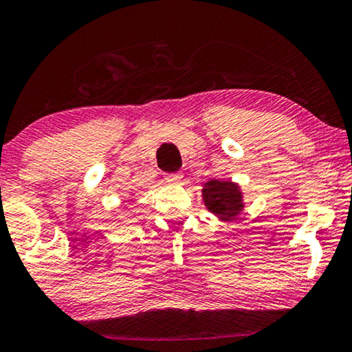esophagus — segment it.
Wrapping results in <instances>:
<instances>
[{
  "instance_id": "obj_1",
  "label": "esophagus",
  "mask_w": 352,
  "mask_h": 352,
  "mask_svg": "<svg viewBox=\"0 0 352 352\" xmlns=\"http://www.w3.org/2000/svg\"><path fill=\"white\" fill-rule=\"evenodd\" d=\"M182 173L180 172H175V173H165V180L170 182V184H179L182 180Z\"/></svg>"
}]
</instances>
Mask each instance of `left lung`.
Instances as JSON below:
<instances>
[{"instance_id":"obj_1","label":"left lung","mask_w":352,"mask_h":352,"mask_svg":"<svg viewBox=\"0 0 352 352\" xmlns=\"http://www.w3.org/2000/svg\"><path fill=\"white\" fill-rule=\"evenodd\" d=\"M205 207L220 220H233L243 210L241 190L232 180H210L201 190Z\"/></svg>"}]
</instances>
